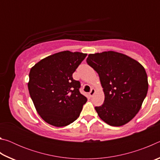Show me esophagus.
<instances>
[{"mask_svg": "<svg viewBox=\"0 0 160 160\" xmlns=\"http://www.w3.org/2000/svg\"><path fill=\"white\" fill-rule=\"evenodd\" d=\"M94 93H95V90H94V89H92L90 92H89V95L90 97H92L94 94Z\"/></svg>", "mask_w": 160, "mask_h": 160, "instance_id": "34e87169", "label": "esophagus"}]
</instances>
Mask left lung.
<instances>
[{"mask_svg":"<svg viewBox=\"0 0 160 160\" xmlns=\"http://www.w3.org/2000/svg\"><path fill=\"white\" fill-rule=\"evenodd\" d=\"M87 63L98 73L104 92L100 118L112 126L129 122L139 112L148 90V76L137 61L114 51L89 54Z\"/></svg>","mask_w":160,"mask_h":160,"instance_id":"8db88e82","label":"left lung"}]
</instances>
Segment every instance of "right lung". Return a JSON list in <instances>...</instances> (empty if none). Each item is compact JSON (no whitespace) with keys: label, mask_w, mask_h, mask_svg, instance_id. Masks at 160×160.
I'll list each match as a JSON object with an SVG mask.
<instances>
[{"label":"right lung","mask_w":160,"mask_h":160,"mask_svg":"<svg viewBox=\"0 0 160 160\" xmlns=\"http://www.w3.org/2000/svg\"><path fill=\"white\" fill-rule=\"evenodd\" d=\"M86 53L61 51L38 62L29 72V92L37 112L56 127L69 125L79 117L87 97L72 73Z\"/></svg>","instance_id":"1"}]
</instances>
